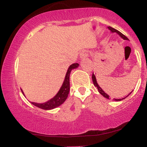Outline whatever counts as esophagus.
Wrapping results in <instances>:
<instances>
[{"label": "esophagus", "mask_w": 147, "mask_h": 147, "mask_svg": "<svg viewBox=\"0 0 147 147\" xmlns=\"http://www.w3.org/2000/svg\"><path fill=\"white\" fill-rule=\"evenodd\" d=\"M79 56H80L81 58H85L86 57L88 56V53L86 51H82L79 54Z\"/></svg>", "instance_id": "obj_1"}]
</instances>
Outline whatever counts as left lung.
Instances as JSON below:
<instances>
[{"label": "left lung", "mask_w": 147, "mask_h": 147, "mask_svg": "<svg viewBox=\"0 0 147 147\" xmlns=\"http://www.w3.org/2000/svg\"><path fill=\"white\" fill-rule=\"evenodd\" d=\"M108 28H109V29L112 32H116V33H117L118 34H119V36H120L121 37H122V38H124V40H128L127 37H126V36H125V35L123 34L122 33H121L119 31H118V30L114 29L113 28H111V27H108ZM92 82H93L94 85H95V86H96V87L97 88V89H98V91H99V93H100L101 95H102L103 96H104V97H106V98L110 99V97H109V95H108L107 94L105 93V92H104V91L99 86L98 84H97V80H96L95 76V75H94V73L92 74ZM128 95H127V96H128ZM127 96H126V97H127ZM125 99V97H124V98H122V99H115V101H121V100H122V99Z\"/></svg>", "instance_id": "8db88e82"}]
</instances>
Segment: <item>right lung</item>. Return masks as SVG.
Segmentation results:
<instances>
[{"label": "right lung", "instance_id": "1", "mask_svg": "<svg viewBox=\"0 0 147 147\" xmlns=\"http://www.w3.org/2000/svg\"><path fill=\"white\" fill-rule=\"evenodd\" d=\"M79 66L78 63H73L70 65L69 67L68 71H67L66 75H65V79L62 85L61 88H60L59 91L58 93L53 98L48 101L47 102L43 103V104H37L35 102H31L33 105L37 106V107L40 108L41 109H44V110H50V109H53L55 108L58 107L60 105H61L66 100L67 97H68L69 90H70V72L72 69L77 68ZM23 92V91H22Z\"/></svg>", "mask_w": 147, "mask_h": 147}]
</instances>
